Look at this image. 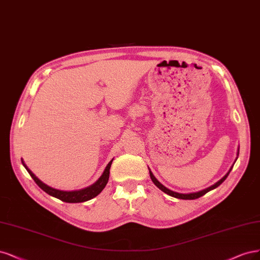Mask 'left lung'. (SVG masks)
<instances>
[{
  "label": "left lung",
  "mask_w": 260,
  "mask_h": 260,
  "mask_svg": "<svg viewBox=\"0 0 260 260\" xmlns=\"http://www.w3.org/2000/svg\"><path fill=\"white\" fill-rule=\"evenodd\" d=\"M239 150H240V147H239V149H238V154H237V155H239ZM237 160H238V156H237V158H236V161H237ZM236 161H234V163H236ZM234 163H233V164H232V166L230 167L229 172H228L227 174H225L220 180H218V181H217L216 183H214L213 186L208 187V188H206V189H204V190L198 191V192H192V193H178V192H175V191H172V190H170V189H167L165 186H163L162 183L154 177V175L152 174V172H151V171H150V169H149V173H150V177H151V180L153 181L154 185H155L158 189H161L163 192H165L166 194H169V196H171V197H174V198H176V199H182V200H194V199H198V198H200V197L204 196L205 193H207L208 191H211V190H213V189H215V188L218 187L219 185H221V183L225 180V178L228 177V175H229V173L231 172V170H232V167H233Z\"/></svg>",
  "instance_id": "8db88e82"
}]
</instances>
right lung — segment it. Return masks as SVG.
I'll use <instances>...</instances> for the list:
<instances>
[{
  "instance_id": "add662e5",
  "label": "right lung",
  "mask_w": 260,
  "mask_h": 260,
  "mask_svg": "<svg viewBox=\"0 0 260 260\" xmlns=\"http://www.w3.org/2000/svg\"><path fill=\"white\" fill-rule=\"evenodd\" d=\"M112 160L108 163V165L106 166V169L104 171V173L102 174V176L93 183V185H90L86 188H83L80 190H73V191H63V190H58L55 188H52L47 186L46 183H44L43 181H41L37 176L33 174L29 169L28 166L24 164L23 160L21 158V162L24 166V169L28 171V173L30 174L31 177L33 178V180L36 181L37 185L43 190L45 191L47 194L52 196L56 199H59L61 200L62 202H67V203H81V202H85V201H88L90 199H93L95 197H97L100 192L104 190V188L106 187V185L108 183L109 180V175H110V167L112 164Z\"/></svg>"
}]
</instances>
